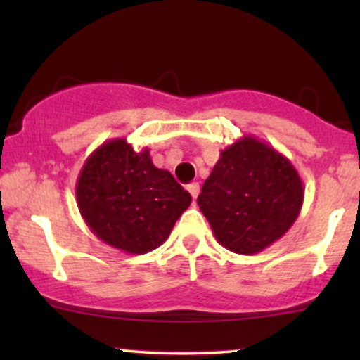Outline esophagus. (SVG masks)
<instances>
[{
	"instance_id": "34e87169",
	"label": "esophagus",
	"mask_w": 360,
	"mask_h": 360,
	"mask_svg": "<svg viewBox=\"0 0 360 360\" xmlns=\"http://www.w3.org/2000/svg\"><path fill=\"white\" fill-rule=\"evenodd\" d=\"M188 191H189V194H191V196H193V200H196L198 194H200V184H198V183H191V184L188 186Z\"/></svg>"
}]
</instances>
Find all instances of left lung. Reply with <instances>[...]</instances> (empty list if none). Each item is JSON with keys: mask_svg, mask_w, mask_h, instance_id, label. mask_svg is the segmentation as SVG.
<instances>
[{"mask_svg": "<svg viewBox=\"0 0 360 360\" xmlns=\"http://www.w3.org/2000/svg\"><path fill=\"white\" fill-rule=\"evenodd\" d=\"M303 198V181L291 160L243 135L220 152L198 205L225 249L250 255L291 229Z\"/></svg>", "mask_w": 360, "mask_h": 360, "instance_id": "obj_1", "label": "left lung"}]
</instances>
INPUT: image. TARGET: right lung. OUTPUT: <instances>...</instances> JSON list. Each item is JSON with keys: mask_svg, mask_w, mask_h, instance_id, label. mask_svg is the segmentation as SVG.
I'll list each match as a JSON object with an SVG mask.
<instances>
[{"mask_svg": "<svg viewBox=\"0 0 360 360\" xmlns=\"http://www.w3.org/2000/svg\"><path fill=\"white\" fill-rule=\"evenodd\" d=\"M76 200L100 240L127 254H147L167 240L191 194L152 164L147 147L137 152L127 139H111L86 159Z\"/></svg>", "mask_w": 360, "mask_h": 360, "instance_id": "add662e5", "label": "right lung"}]
</instances>
